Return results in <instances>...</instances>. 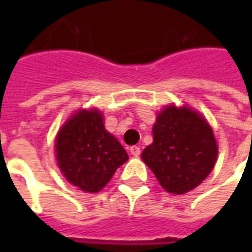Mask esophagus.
Wrapping results in <instances>:
<instances>
[{
    "label": "esophagus",
    "mask_w": 252,
    "mask_h": 252,
    "mask_svg": "<svg viewBox=\"0 0 252 252\" xmlns=\"http://www.w3.org/2000/svg\"><path fill=\"white\" fill-rule=\"evenodd\" d=\"M129 151H131L132 157H135V158H137L140 155V147H137V146H133V147L129 148Z\"/></svg>",
    "instance_id": "34e87169"
}]
</instances>
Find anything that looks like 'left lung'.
<instances>
[{"mask_svg": "<svg viewBox=\"0 0 252 252\" xmlns=\"http://www.w3.org/2000/svg\"><path fill=\"white\" fill-rule=\"evenodd\" d=\"M154 142L142 159L160 186L173 194H184L200 185L216 163V139L211 126L189 106H166L153 126Z\"/></svg>", "mask_w": 252, "mask_h": 252, "instance_id": "8db88e82", "label": "left lung"}]
</instances>
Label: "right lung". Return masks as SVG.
<instances>
[{
	"label": "right lung",
	"mask_w": 252,
	"mask_h": 252,
	"mask_svg": "<svg viewBox=\"0 0 252 252\" xmlns=\"http://www.w3.org/2000/svg\"><path fill=\"white\" fill-rule=\"evenodd\" d=\"M58 166L71 185L97 193L128 160L120 142L105 129L98 109H79L62 126L55 140Z\"/></svg>",
	"instance_id": "add662e5"
}]
</instances>
